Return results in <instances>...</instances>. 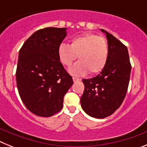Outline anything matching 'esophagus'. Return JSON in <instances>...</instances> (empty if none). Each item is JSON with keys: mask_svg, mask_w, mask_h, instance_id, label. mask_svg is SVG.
<instances>
[{"mask_svg": "<svg viewBox=\"0 0 147 147\" xmlns=\"http://www.w3.org/2000/svg\"><path fill=\"white\" fill-rule=\"evenodd\" d=\"M80 79H79V78H76V77H73V81L74 82H78V81H80Z\"/></svg>", "mask_w": 147, "mask_h": 147, "instance_id": "esophagus-1", "label": "esophagus"}]
</instances>
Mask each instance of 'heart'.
I'll return each instance as SVG.
<instances>
[{
    "mask_svg": "<svg viewBox=\"0 0 147 147\" xmlns=\"http://www.w3.org/2000/svg\"><path fill=\"white\" fill-rule=\"evenodd\" d=\"M57 54L62 65L69 66L79 57L80 61L68 68L73 76L96 74L102 71L108 59V45L105 38L87 33L71 40V45L62 42L58 45ZM79 57H78V56Z\"/></svg>",
    "mask_w": 147,
    "mask_h": 147,
    "instance_id": "obj_1",
    "label": "heart"
}]
</instances>
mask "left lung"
I'll return each mask as SVG.
<instances>
[{"label": "left lung", "instance_id": "obj_1", "mask_svg": "<svg viewBox=\"0 0 147 147\" xmlns=\"http://www.w3.org/2000/svg\"><path fill=\"white\" fill-rule=\"evenodd\" d=\"M109 54L107 64L95 77L82 80L85 90L80 98L82 110L96 119L112 115L122 104L129 85L131 72L128 50L105 30Z\"/></svg>", "mask_w": 147, "mask_h": 147}]
</instances>
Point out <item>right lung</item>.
Returning <instances> with one entry per match:
<instances>
[{"label": "right lung", "mask_w": 147, "mask_h": 147, "mask_svg": "<svg viewBox=\"0 0 147 147\" xmlns=\"http://www.w3.org/2000/svg\"><path fill=\"white\" fill-rule=\"evenodd\" d=\"M67 28H45L32 34L18 55L16 82L22 102L32 113L49 117L60 111L72 77L57 54Z\"/></svg>", "instance_id": "right-lung-1"}]
</instances>
